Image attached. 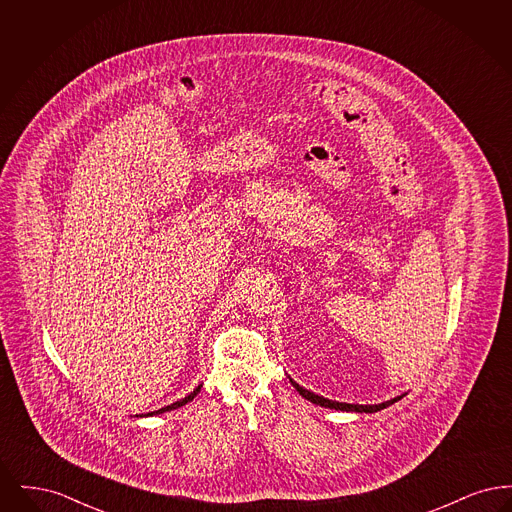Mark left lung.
Instances as JSON below:
<instances>
[{
  "label": "left lung",
  "mask_w": 512,
  "mask_h": 512,
  "mask_svg": "<svg viewBox=\"0 0 512 512\" xmlns=\"http://www.w3.org/2000/svg\"><path fill=\"white\" fill-rule=\"evenodd\" d=\"M288 378H290V376H288ZM290 382H292L293 388L299 391V395L305 397L307 401L315 403L318 407H324V409H336V411H345V413H378V411L390 407L395 401H399V399H403V397L407 395V393H401V395L393 397L390 401H384V403H378V405H357V403H340V401H332V399H328V397L317 395V393L305 390L303 386H299L292 378H290Z\"/></svg>",
  "instance_id": "obj_1"
}]
</instances>
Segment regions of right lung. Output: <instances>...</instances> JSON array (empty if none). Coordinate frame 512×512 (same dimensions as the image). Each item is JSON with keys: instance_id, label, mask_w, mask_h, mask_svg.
<instances>
[{"instance_id": "right-lung-1", "label": "right lung", "mask_w": 512, "mask_h": 512, "mask_svg": "<svg viewBox=\"0 0 512 512\" xmlns=\"http://www.w3.org/2000/svg\"><path fill=\"white\" fill-rule=\"evenodd\" d=\"M201 386L203 384H199L197 388H195L190 395H186V397H182L180 401H174V403H171V405H167V407H163V409H159V411H153V413H146V414H136V416H153V414H163L167 413V411H174V409H178V407H182V405H186V403H190L192 399H194L195 395L199 393V390H201Z\"/></svg>"}]
</instances>
